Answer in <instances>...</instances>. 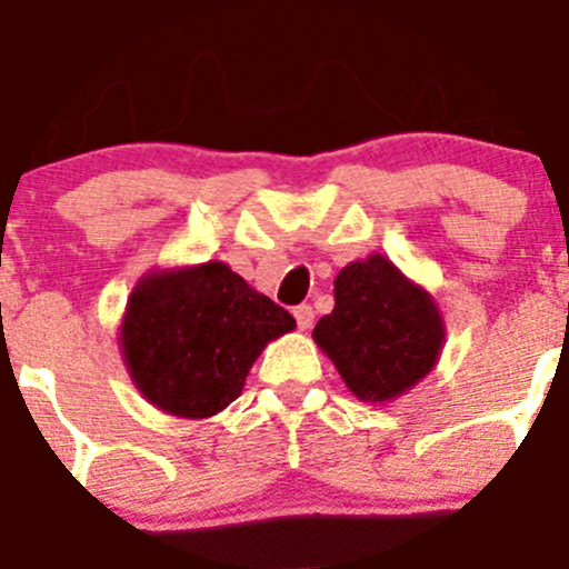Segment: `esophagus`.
<instances>
[{
    "label": "esophagus",
    "instance_id": "obj_1",
    "mask_svg": "<svg viewBox=\"0 0 569 569\" xmlns=\"http://www.w3.org/2000/svg\"><path fill=\"white\" fill-rule=\"evenodd\" d=\"M295 319H297V328L308 330L313 325V308L308 306V302H302V306L295 308Z\"/></svg>",
    "mask_w": 569,
    "mask_h": 569
}]
</instances>
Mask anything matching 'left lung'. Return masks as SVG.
<instances>
[{
  "label": "left lung",
  "instance_id": "left-lung-1",
  "mask_svg": "<svg viewBox=\"0 0 569 569\" xmlns=\"http://www.w3.org/2000/svg\"><path fill=\"white\" fill-rule=\"evenodd\" d=\"M336 306L313 328L350 391L380 402L402 395L431 372L442 350V319L419 286L391 261L372 256L339 272Z\"/></svg>",
  "mask_w": 569,
  "mask_h": 569
}]
</instances>
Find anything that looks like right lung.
<instances>
[{"mask_svg": "<svg viewBox=\"0 0 569 569\" xmlns=\"http://www.w3.org/2000/svg\"><path fill=\"white\" fill-rule=\"evenodd\" d=\"M291 328L286 308L211 261L141 280L121 325V350L147 400L200 419L230 406L258 352Z\"/></svg>", "mask_w": 569, "mask_h": 569, "instance_id": "right-lung-1", "label": "right lung"}]
</instances>
